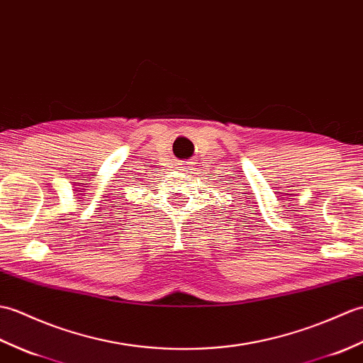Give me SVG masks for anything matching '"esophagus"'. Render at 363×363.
I'll use <instances>...</instances> for the list:
<instances>
[{
	"label": "esophagus",
	"instance_id": "1",
	"mask_svg": "<svg viewBox=\"0 0 363 363\" xmlns=\"http://www.w3.org/2000/svg\"><path fill=\"white\" fill-rule=\"evenodd\" d=\"M192 164H189V163H180L179 164V167H182V169H188V167H191Z\"/></svg>",
	"mask_w": 363,
	"mask_h": 363
}]
</instances>
